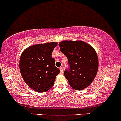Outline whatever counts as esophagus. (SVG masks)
<instances>
[{
  "label": "esophagus",
  "instance_id": "1",
  "mask_svg": "<svg viewBox=\"0 0 121 121\" xmlns=\"http://www.w3.org/2000/svg\"><path fill=\"white\" fill-rule=\"evenodd\" d=\"M59 69H60V72L61 74H62L63 73V68L62 67H60V68H59Z\"/></svg>",
  "mask_w": 121,
  "mask_h": 121
}]
</instances>
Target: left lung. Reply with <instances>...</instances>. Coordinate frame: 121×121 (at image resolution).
Segmentation results:
<instances>
[{"mask_svg":"<svg viewBox=\"0 0 121 121\" xmlns=\"http://www.w3.org/2000/svg\"><path fill=\"white\" fill-rule=\"evenodd\" d=\"M59 46L68 59L69 68L65 70L64 75L70 86L76 90L87 87L94 80L98 70V57L94 49L81 41H64Z\"/></svg>","mask_w":121,"mask_h":121,"instance_id":"left-lung-1","label":"left lung"}]
</instances>
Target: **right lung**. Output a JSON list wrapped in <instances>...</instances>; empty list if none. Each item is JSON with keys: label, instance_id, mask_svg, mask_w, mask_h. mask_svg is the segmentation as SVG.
I'll list each match as a JSON object with an SVG mask.
<instances>
[{"label": "right lung", "instance_id": "add662e5", "mask_svg": "<svg viewBox=\"0 0 121 121\" xmlns=\"http://www.w3.org/2000/svg\"><path fill=\"white\" fill-rule=\"evenodd\" d=\"M56 42L37 44L24 50L20 59V70L26 84L37 91H47L53 86L60 70L51 56Z\"/></svg>", "mask_w": 121, "mask_h": 121}]
</instances>
